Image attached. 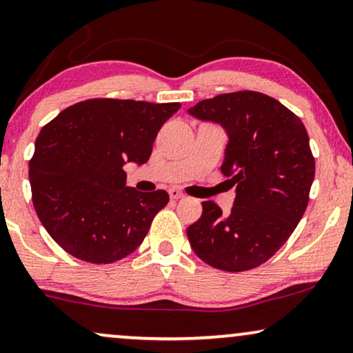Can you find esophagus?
<instances>
[{
  "label": "esophagus",
  "instance_id": "esophagus-1",
  "mask_svg": "<svg viewBox=\"0 0 353 353\" xmlns=\"http://www.w3.org/2000/svg\"><path fill=\"white\" fill-rule=\"evenodd\" d=\"M169 195H171L172 200H179V199L185 197L184 192H182L181 189H177V187H172V189H169Z\"/></svg>",
  "mask_w": 353,
  "mask_h": 353
}]
</instances>
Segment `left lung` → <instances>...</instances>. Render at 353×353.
Listing matches in <instances>:
<instances>
[{
	"instance_id": "left-lung-1",
	"label": "left lung",
	"mask_w": 353,
	"mask_h": 353,
	"mask_svg": "<svg viewBox=\"0 0 353 353\" xmlns=\"http://www.w3.org/2000/svg\"><path fill=\"white\" fill-rule=\"evenodd\" d=\"M189 114L228 132L221 172L236 185L230 215L213 200L202 202V216L187 228L190 246L215 269H256L287 243L310 202L314 156L305 125L257 91L218 94Z\"/></svg>"
}]
</instances>
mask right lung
Listing matches in <instances>:
<instances>
[{"instance_id": "1", "label": "right lung", "mask_w": 353, "mask_h": 353, "mask_svg": "<svg viewBox=\"0 0 353 353\" xmlns=\"http://www.w3.org/2000/svg\"><path fill=\"white\" fill-rule=\"evenodd\" d=\"M179 102L88 99L61 110L35 140L32 203L53 241L73 257L112 264L143 243L169 202L166 190L128 187L123 164H143Z\"/></svg>"}]
</instances>
